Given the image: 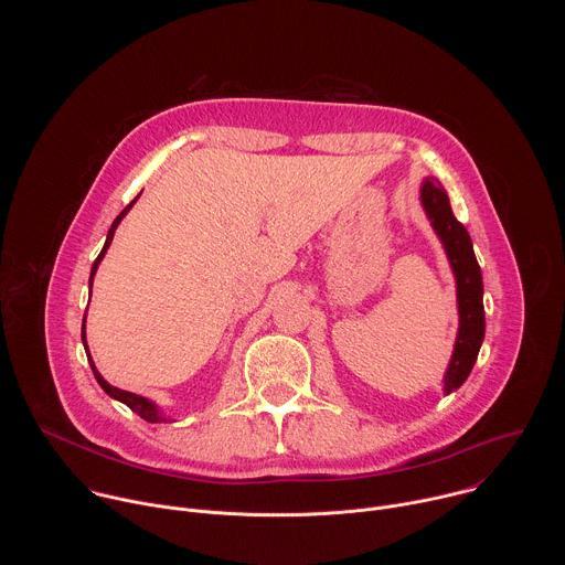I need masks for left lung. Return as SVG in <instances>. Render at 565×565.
Returning a JSON list of instances; mask_svg holds the SVG:
<instances>
[{
    "mask_svg": "<svg viewBox=\"0 0 565 565\" xmlns=\"http://www.w3.org/2000/svg\"><path fill=\"white\" fill-rule=\"evenodd\" d=\"M423 207L443 241L447 259L456 277V297H458V335L454 344V355L445 373V393L456 391L473 369L482 338H486V308H482V275L473 255V246L465 225L454 216L449 196L445 188L425 179L420 188Z\"/></svg>",
    "mask_w": 565,
    "mask_h": 565,
    "instance_id": "left-lung-1",
    "label": "left lung"
}]
</instances>
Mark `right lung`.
Listing matches in <instances>:
<instances>
[{
	"label": "right lung",
	"instance_id": "obj_1",
	"mask_svg": "<svg viewBox=\"0 0 565 565\" xmlns=\"http://www.w3.org/2000/svg\"><path fill=\"white\" fill-rule=\"evenodd\" d=\"M138 199V196H136ZM136 199L116 216V221L111 223V227H109V234H107V241H105V248L100 250V255H98V259L94 262V266H92V277H89V288H92V284H94V275H96V270H98V266H100V262H103V257H105V253H107V248L111 246V238H114V232H116V227H118V223L122 221V216L131 210V205L136 203ZM85 321H87V312H85ZM83 344H85V351H89L87 349V338H85V324H83ZM87 360H89V364H92V371H94V375H96V380H98V384L105 388V393L107 395H111L114 399H118V402H122V405H127L134 414H138L142 420H147V423H168V418L160 414V409L153 405L151 399H147V397H142V395H136V393H129V391H122V388H118V386H111L100 373H98V369H96V364H94V360H92V355L87 353Z\"/></svg>",
	"mask_w": 565,
	"mask_h": 565
}]
</instances>
